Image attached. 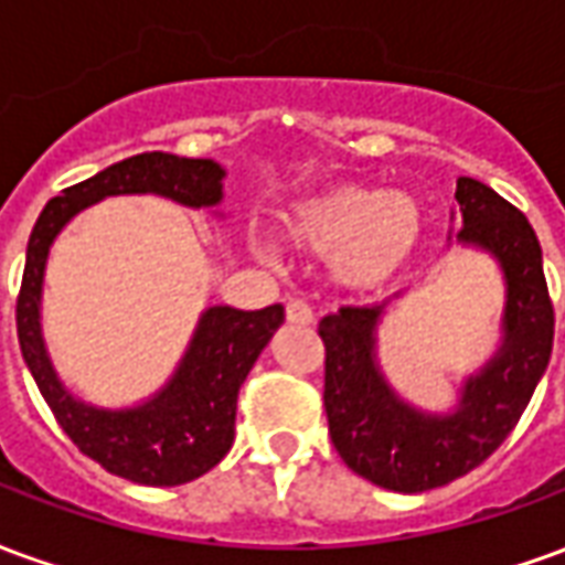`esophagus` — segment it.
<instances>
[{
	"label": "esophagus",
	"instance_id": "esophagus-1",
	"mask_svg": "<svg viewBox=\"0 0 565 565\" xmlns=\"http://www.w3.org/2000/svg\"><path fill=\"white\" fill-rule=\"evenodd\" d=\"M287 320L290 323H311L315 320V308L308 306L306 299H290L287 302Z\"/></svg>",
	"mask_w": 565,
	"mask_h": 565
}]
</instances>
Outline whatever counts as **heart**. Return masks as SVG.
<instances>
[{
	"mask_svg": "<svg viewBox=\"0 0 565 565\" xmlns=\"http://www.w3.org/2000/svg\"><path fill=\"white\" fill-rule=\"evenodd\" d=\"M284 233L296 247L330 257L339 281L375 287L415 254L420 211L396 193L335 186L287 209Z\"/></svg>",
	"mask_w": 565,
	"mask_h": 565,
	"instance_id": "obj_1",
	"label": "heart"
}]
</instances>
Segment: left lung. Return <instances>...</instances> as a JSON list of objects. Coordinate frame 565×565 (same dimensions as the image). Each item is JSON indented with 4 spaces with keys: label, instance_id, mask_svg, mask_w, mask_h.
I'll return each mask as SVG.
<instances>
[{
    "label": "left lung",
    "instance_id": "obj_1",
    "mask_svg": "<svg viewBox=\"0 0 565 565\" xmlns=\"http://www.w3.org/2000/svg\"><path fill=\"white\" fill-rule=\"evenodd\" d=\"M457 238L487 247L505 271V342L493 363L466 381L450 417L399 403L375 366V323L384 306H342L320 320L323 408L348 469L372 484L424 493L472 472L521 420L554 344V302L542 247L523 211L475 178L457 181Z\"/></svg>",
    "mask_w": 565,
    "mask_h": 565
}]
</instances>
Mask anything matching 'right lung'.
I'll return each instance as SVG.
<instances>
[{
    "mask_svg": "<svg viewBox=\"0 0 565 565\" xmlns=\"http://www.w3.org/2000/svg\"><path fill=\"white\" fill-rule=\"evenodd\" d=\"M223 169L214 160L139 153L60 190L32 226L18 294V339L23 360L75 448L111 475L148 487L186 484L214 469L233 448L238 387L284 323L281 306L259 311L209 308L172 384L141 408L99 412L72 399L56 381L39 330V299L47 247L63 223L93 202L117 193H160L190 209L221 202Z\"/></svg>",
    "mask_w": 565,
    "mask_h": 565,
    "instance_id": "obj_1",
    "label": "right lung"
}]
</instances>
